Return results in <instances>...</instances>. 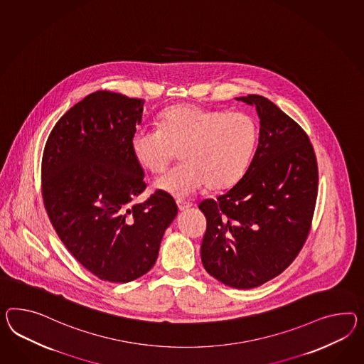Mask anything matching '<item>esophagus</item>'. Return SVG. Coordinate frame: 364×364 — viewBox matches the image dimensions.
Listing matches in <instances>:
<instances>
[{
    "label": "esophagus",
    "mask_w": 364,
    "mask_h": 364,
    "mask_svg": "<svg viewBox=\"0 0 364 364\" xmlns=\"http://www.w3.org/2000/svg\"><path fill=\"white\" fill-rule=\"evenodd\" d=\"M177 205L178 208H179L181 211H185V210L191 207V203H190V202H187V200H183V199H178Z\"/></svg>",
    "instance_id": "esophagus-1"
}]
</instances>
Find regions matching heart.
Here are the masks:
<instances>
[{
	"mask_svg": "<svg viewBox=\"0 0 364 364\" xmlns=\"http://www.w3.org/2000/svg\"><path fill=\"white\" fill-rule=\"evenodd\" d=\"M259 142V124L250 113L225 112L198 105H176L161 116L159 129L139 128L132 154L141 168L159 174L177 156L183 161L156 181L170 196L185 198L205 185L233 186L247 173Z\"/></svg>",
	"mask_w": 364,
	"mask_h": 364,
	"instance_id": "1",
	"label": "heart"
}]
</instances>
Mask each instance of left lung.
<instances>
[{"mask_svg": "<svg viewBox=\"0 0 364 364\" xmlns=\"http://www.w3.org/2000/svg\"><path fill=\"white\" fill-rule=\"evenodd\" d=\"M260 119L259 145L242 179L199 208L207 219L205 269L224 285L251 289L279 276L308 237L318 191L308 134L260 95L236 97Z\"/></svg>", "mask_w": 364, "mask_h": 364, "instance_id": "8db88e82", "label": "left lung"}]
</instances>
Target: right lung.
I'll return each mask as SVG.
<instances>
[{
  "instance_id": "obj_1",
  "label": "right lung",
  "mask_w": 364,
  "mask_h": 364,
  "mask_svg": "<svg viewBox=\"0 0 364 364\" xmlns=\"http://www.w3.org/2000/svg\"><path fill=\"white\" fill-rule=\"evenodd\" d=\"M144 100L96 91L48 136L42 159L47 215L65 248L100 280L129 282L151 269L178 207L164 191L141 203L144 168L131 150Z\"/></svg>"
}]
</instances>
